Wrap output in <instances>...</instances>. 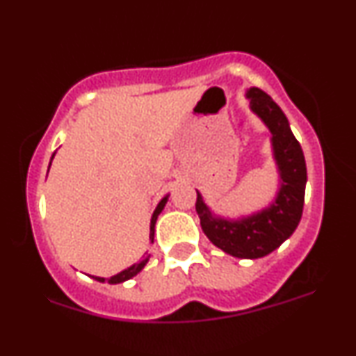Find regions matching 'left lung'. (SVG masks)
Returning a JSON list of instances; mask_svg holds the SVG:
<instances>
[{
	"mask_svg": "<svg viewBox=\"0 0 356 356\" xmlns=\"http://www.w3.org/2000/svg\"><path fill=\"white\" fill-rule=\"evenodd\" d=\"M246 99L251 112L261 118L271 134L273 159L280 175L275 199L252 214L231 219L214 214L201 192L195 191V211L204 234L216 248L239 259H257L280 248L300 224L305 204L306 162L300 142L293 136L288 118L276 102L254 87L248 90Z\"/></svg>",
	"mask_w": 356,
	"mask_h": 356,
	"instance_id": "8db88e82",
	"label": "left lung"
}]
</instances>
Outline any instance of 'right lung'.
Wrapping results in <instances>:
<instances>
[{
	"mask_svg": "<svg viewBox=\"0 0 356 356\" xmlns=\"http://www.w3.org/2000/svg\"><path fill=\"white\" fill-rule=\"evenodd\" d=\"M53 157H55V154L51 155V159H50V165H51ZM48 170H50V167H48ZM167 201H169V194H165L164 197L161 199V202H159V204H157V207H155V211H154V214H152V219H150V234H149L150 243H154V236H155V222H157L159 214H161L162 209H164V207H165ZM149 257H150V254H149V256H145L144 259H142V261H138V263L132 264V266H130V268H127V269H124V271H120V273H118V275L112 276V277H108V280H107V277H100V276H90V277H93V280H95V281H100V283H105V281H108L110 284L124 283V281H127V280H132L134 276H137L138 273H140L142 269L145 268V264L149 263Z\"/></svg>",
	"mask_w": 356,
	"mask_h": 356,
	"instance_id": "right-lung-1",
	"label": "right lung"
}]
</instances>
